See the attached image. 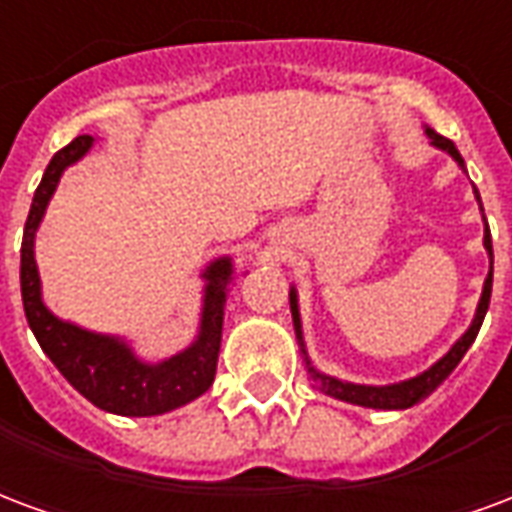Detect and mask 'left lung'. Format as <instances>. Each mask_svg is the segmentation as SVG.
Here are the masks:
<instances>
[{
	"mask_svg": "<svg viewBox=\"0 0 512 512\" xmlns=\"http://www.w3.org/2000/svg\"><path fill=\"white\" fill-rule=\"evenodd\" d=\"M426 135L431 138V143L437 146V149L448 151L450 157L461 165L464 170V160H461V154H458L456 143L448 140L445 135H439L431 127H426ZM475 198L480 200L478 189H475ZM483 211V206H480ZM483 244L488 249V257H491V271L486 276V285H483V295H480V304H478V314H475V320L469 325V331L458 339L450 352L431 366L429 372L418 374V377H412L407 382H399V385H388V388H374V385H352V382H342L336 380V377H325V374L314 372L312 366H309V358H306V366H309V372H312L314 382L320 385V391H325L333 399H342L350 401V404H358V407H372V410H407L412 404H418L423 401L429 393H434L442 385V382L448 380V374L453 372L458 366V361L464 358V352L472 347L475 342V336H478L480 325H483V317L488 312V301H491V282H494V249H491V233H488V222H486V236H483ZM290 312H293V323H295V336H298V342H301V352L306 355L304 350V339H301V317H298V301H295V290H290Z\"/></svg>",
	"mask_w": 512,
	"mask_h": 512,
	"instance_id": "left-lung-1",
	"label": "left lung"
}]
</instances>
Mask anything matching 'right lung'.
I'll list each match as a JSON object with an SVG mask.
<instances>
[{"label": "right lung", "mask_w": 512, "mask_h": 512, "mask_svg": "<svg viewBox=\"0 0 512 512\" xmlns=\"http://www.w3.org/2000/svg\"><path fill=\"white\" fill-rule=\"evenodd\" d=\"M92 140V135H78L73 143L56 151L54 160L45 168L40 187L34 192L32 208L26 217L24 241H21V298H24L26 323L37 336L45 355L64 374V380L92 401L94 407L113 412V415L149 418V415L176 410L211 388L214 374H217L222 314H225L227 285H230L233 266L227 257L208 266L203 274L208 285L198 342L157 366L138 361L130 347L113 336L83 331L78 325L62 323L59 317L48 312L40 298V276L34 263V233L59 184V176L67 165L81 160L92 146Z\"/></svg>", "instance_id": "1"}]
</instances>
